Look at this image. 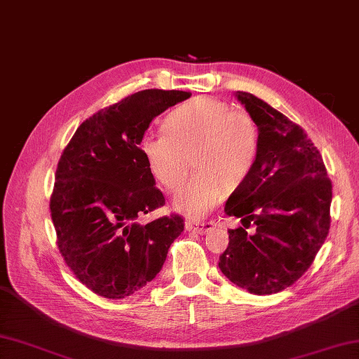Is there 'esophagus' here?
Wrapping results in <instances>:
<instances>
[{
  "mask_svg": "<svg viewBox=\"0 0 359 359\" xmlns=\"http://www.w3.org/2000/svg\"><path fill=\"white\" fill-rule=\"evenodd\" d=\"M216 224L212 222H194V220H187L185 222V228L187 231H194V233H199V234H205L208 230H211L212 226Z\"/></svg>",
  "mask_w": 359,
  "mask_h": 359,
  "instance_id": "esophagus-1",
  "label": "esophagus"
}]
</instances>
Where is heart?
<instances>
[{
  "label": "heart",
  "instance_id": "heart-1",
  "mask_svg": "<svg viewBox=\"0 0 359 359\" xmlns=\"http://www.w3.org/2000/svg\"><path fill=\"white\" fill-rule=\"evenodd\" d=\"M166 133H147L140 152L151 174L166 189L177 188L194 157L197 172L182 185L174 207L199 219L215 210L228 187H239L253 171L259 129L250 114L212 97L182 103L165 118Z\"/></svg>",
  "mask_w": 359,
  "mask_h": 359
}]
</instances>
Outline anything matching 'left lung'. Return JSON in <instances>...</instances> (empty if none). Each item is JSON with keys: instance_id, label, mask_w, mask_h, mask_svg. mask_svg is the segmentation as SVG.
Returning a JSON list of instances; mask_svg holds the SVG:
<instances>
[{"instance_id": "1", "label": "left lung", "mask_w": 359, "mask_h": 359, "mask_svg": "<svg viewBox=\"0 0 359 359\" xmlns=\"http://www.w3.org/2000/svg\"><path fill=\"white\" fill-rule=\"evenodd\" d=\"M259 129V154L247 180L225 203V215L243 226L228 230L219 269L253 294L293 285L329 234L332 182L306 131L250 93L238 90ZM253 223L255 233H246Z\"/></svg>"}]
</instances>
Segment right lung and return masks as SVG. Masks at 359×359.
<instances>
[{"label": "right lung", "instance_id": "right-lung-1", "mask_svg": "<svg viewBox=\"0 0 359 359\" xmlns=\"http://www.w3.org/2000/svg\"><path fill=\"white\" fill-rule=\"evenodd\" d=\"M144 89L95 112L58 160L50 194L57 247L83 285L108 299L134 294L157 276L185 228L180 215L139 222L165 205L140 152L152 118L189 98Z\"/></svg>", "mask_w": 359, "mask_h": 359}]
</instances>
